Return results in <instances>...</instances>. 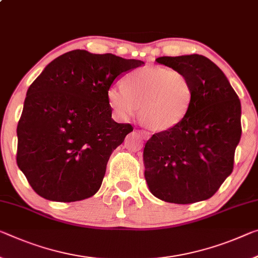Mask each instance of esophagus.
Instances as JSON below:
<instances>
[{"instance_id":"1","label":"esophagus","mask_w":258,"mask_h":258,"mask_svg":"<svg viewBox=\"0 0 258 258\" xmlns=\"http://www.w3.org/2000/svg\"><path fill=\"white\" fill-rule=\"evenodd\" d=\"M139 133H140L141 136H142V138L146 139V140H147V139H149V138H150V133L148 132V131H144V130H141V131H139Z\"/></svg>"}]
</instances>
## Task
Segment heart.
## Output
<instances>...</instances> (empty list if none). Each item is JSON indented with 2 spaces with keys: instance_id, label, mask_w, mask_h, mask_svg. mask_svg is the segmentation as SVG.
<instances>
[{
  "instance_id": "1",
  "label": "heart",
  "mask_w": 258,
  "mask_h": 258,
  "mask_svg": "<svg viewBox=\"0 0 258 258\" xmlns=\"http://www.w3.org/2000/svg\"><path fill=\"white\" fill-rule=\"evenodd\" d=\"M193 100V85L186 73L165 67H146L131 71L122 89L108 91L110 107L122 119L138 113L151 128L166 131L180 122Z\"/></svg>"
}]
</instances>
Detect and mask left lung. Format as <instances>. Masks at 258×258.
I'll return each instance as SVG.
<instances>
[{
    "label": "left lung",
    "instance_id": "1",
    "mask_svg": "<svg viewBox=\"0 0 258 258\" xmlns=\"http://www.w3.org/2000/svg\"><path fill=\"white\" fill-rule=\"evenodd\" d=\"M156 62L186 73L193 85V100L178 125L147 141V185L165 202L204 201L233 171L242 132L240 100L223 71L206 56H163Z\"/></svg>",
    "mask_w": 258,
    "mask_h": 258
}]
</instances>
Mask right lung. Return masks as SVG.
<instances>
[{"label": "right lung", "instance_id": "add662e5", "mask_svg": "<svg viewBox=\"0 0 258 258\" xmlns=\"http://www.w3.org/2000/svg\"><path fill=\"white\" fill-rule=\"evenodd\" d=\"M142 64L77 49L33 81L17 126V164L36 194L76 202L100 189L110 155L133 131L111 118L108 91Z\"/></svg>", "mask_w": 258, "mask_h": 258}]
</instances>
